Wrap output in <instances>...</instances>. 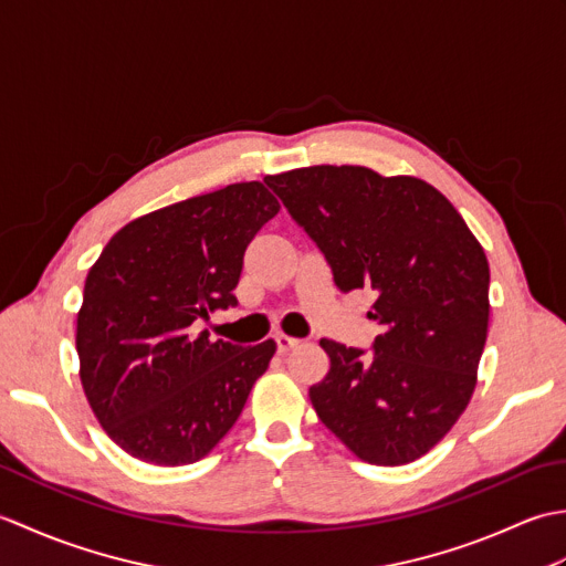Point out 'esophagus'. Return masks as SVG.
Here are the masks:
<instances>
[{
    "label": "esophagus",
    "instance_id": "1",
    "mask_svg": "<svg viewBox=\"0 0 566 566\" xmlns=\"http://www.w3.org/2000/svg\"><path fill=\"white\" fill-rule=\"evenodd\" d=\"M274 340H276V350H280L282 355L294 350V347L298 345V338H292V335H284V333H276Z\"/></svg>",
    "mask_w": 566,
    "mask_h": 566
}]
</instances>
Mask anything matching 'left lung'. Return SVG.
Returning <instances> with one entry per match:
<instances>
[{
  "label": "left lung",
  "mask_w": 566,
  "mask_h": 566,
  "mask_svg": "<svg viewBox=\"0 0 566 566\" xmlns=\"http://www.w3.org/2000/svg\"><path fill=\"white\" fill-rule=\"evenodd\" d=\"M326 255L343 292H375L371 355L321 340L308 389L318 418L359 460L408 464L472 399L489 328V262L464 219L418 177L314 165L264 179Z\"/></svg>",
  "instance_id": "8db88e82"
}]
</instances>
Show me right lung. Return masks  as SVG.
I'll use <instances>...</instances> for the list:
<instances>
[{
    "mask_svg": "<svg viewBox=\"0 0 566 566\" xmlns=\"http://www.w3.org/2000/svg\"><path fill=\"white\" fill-rule=\"evenodd\" d=\"M276 211L262 182L228 185L126 223L92 264L75 338L82 389L136 460L207 457L268 369L274 340H209L197 321L238 304L245 248Z\"/></svg>",
    "mask_w": 566,
    "mask_h": 566,
    "instance_id": "add662e5",
    "label": "right lung"
}]
</instances>
